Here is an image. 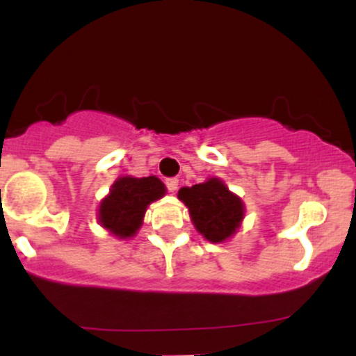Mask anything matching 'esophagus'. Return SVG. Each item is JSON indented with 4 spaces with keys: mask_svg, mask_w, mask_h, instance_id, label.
Returning <instances> with one entry per match:
<instances>
[{
    "mask_svg": "<svg viewBox=\"0 0 356 356\" xmlns=\"http://www.w3.org/2000/svg\"><path fill=\"white\" fill-rule=\"evenodd\" d=\"M165 186L170 192H175V191H177V186H179V179H175V177L165 179Z\"/></svg>",
    "mask_w": 356,
    "mask_h": 356,
    "instance_id": "esophagus-1",
    "label": "esophagus"
}]
</instances>
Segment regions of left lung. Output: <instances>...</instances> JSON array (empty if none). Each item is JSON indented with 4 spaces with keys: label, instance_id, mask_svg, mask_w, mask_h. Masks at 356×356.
<instances>
[{
    "label": "left lung",
    "instance_id": "obj_1",
    "mask_svg": "<svg viewBox=\"0 0 356 356\" xmlns=\"http://www.w3.org/2000/svg\"><path fill=\"white\" fill-rule=\"evenodd\" d=\"M177 195L189 209L195 229L211 243H222L239 229L244 204L220 179L182 187Z\"/></svg>",
    "mask_w": 356,
    "mask_h": 356
}]
</instances>
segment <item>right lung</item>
Returning <instances> with one entry per match:
<instances>
[{
	"label": "right lung",
	"mask_w": 356,
	"mask_h": 356,
	"mask_svg": "<svg viewBox=\"0 0 356 356\" xmlns=\"http://www.w3.org/2000/svg\"><path fill=\"white\" fill-rule=\"evenodd\" d=\"M164 194L165 186L155 175L117 179L110 194L100 202V224L117 238H134L140 229L147 206L164 197Z\"/></svg>",
	"instance_id": "add662e5"
}]
</instances>
